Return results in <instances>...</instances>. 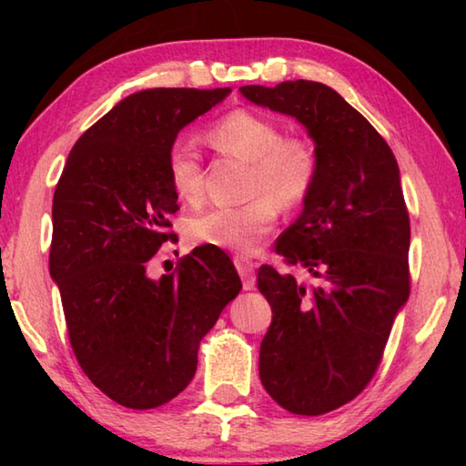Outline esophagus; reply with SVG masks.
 Wrapping results in <instances>:
<instances>
[{"instance_id": "obj_1", "label": "esophagus", "mask_w": 466, "mask_h": 466, "mask_svg": "<svg viewBox=\"0 0 466 466\" xmlns=\"http://www.w3.org/2000/svg\"><path fill=\"white\" fill-rule=\"evenodd\" d=\"M234 265H236V269H238V273H240L242 283H244V289L255 288V263H252L248 257L236 255L234 257Z\"/></svg>"}]
</instances>
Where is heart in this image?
Here are the masks:
<instances>
[{
    "label": "heart",
    "mask_w": 466,
    "mask_h": 466,
    "mask_svg": "<svg viewBox=\"0 0 466 466\" xmlns=\"http://www.w3.org/2000/svg\"><path fill=\"white\" fill-rule=\"evenodd\" d=\"M218 152L248 162L247 197L238 208H214L195 216L187 226L188 238L205 247L252 252L278 219L306 201L319 178V152L312 139L298 133L283 136L279 123L248 108H236L205 133ZM172 191L185 203L203 193L199 154L185 139H177L167 156Z\"/></svg>",
    "instance_id": "obj_1"
}]
</instances>
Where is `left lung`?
<instances>
[{"mask_svg": "<svg viewBox=\"0 0 466 466\" xmlns=\"http://www.w3.org/2000/svg\"><path fill=\"white\" fill-rule=\"evenodd\" d=\"M240 92L296 116L317 144V185L275 252L319 281L258 267L257 286L273 310L258 374L286 411L325 415L372 380L411 289V226L399 164L366 116L325 84L296 80Z\"/></svg>", "mask_w": 466, "mask_h": 466, "instance_id": "obj_1", "label": "left lung"}]
</instances>
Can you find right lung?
Masks as SVG:
<instances>
[{
    "label": "right lung",
    "mask_w": 466,
    "mask_h": 466,
    "mask_svg": "<svg viewBox=\"0 0 466 466\" xmlns=\"http://www.w3.org/2000/svg\"><path fill=\"white\" fill-rule=\"evenodd\" d=\"M230 88H154L121 100L76 141L53 195L49 271L69 343L94 386L127 409L187 389L201 339L242 288L222 248L197 247L149 278L178 197L167 175L177 133Z\"/></svg>",
    "instance_id": "right-lung-1"
}]
</instances>
